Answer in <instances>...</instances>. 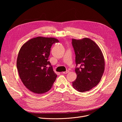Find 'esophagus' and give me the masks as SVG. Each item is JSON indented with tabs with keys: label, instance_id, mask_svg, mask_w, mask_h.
<instances>
[{
	"label": "esophagus",
	"instance_id": "1",
	"mask_svg": "<svg viewBox=\"0 0 122 122\" xmlns=\"http://www.w3.org/2000/svg\"><path fill=\"white\" fill-rule=\"evenodd\" d=\"M69 72V71H64V72H62V73L63 74H67V73H68Z\"/></svg>",
	"mask_w": 122,
	"mask_h": 122
}]
</instances>
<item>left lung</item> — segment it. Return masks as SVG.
Wrapping results in <instances>:
<instances>
[{"label": "left lung", "instance_id": "left-lung-1", "mask_svg": "<svg viewBox=\"0 0 122 122\" xmlns=\"http://www.w3.org/2000/svg\"><path fill=\"white\" fill-rule=\"evenodd\" d=\"M75 54L77 78L73 87L80 92L88 91L100 81L105 69V60L99 46L92 40L72 39Z\"/></svg>", "mask_w": 122, "mask_h": 122}]
</instances>
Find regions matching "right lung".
Segmentation results:
<instances>
[{
  "mask_svg": "<svg viewBox=\"0 0 122 122\" xmlns=\"http://www.w3.org/2000/svg\"><path fill=\"white\" fill-rule=\"evenodd\" d=\"M58 42L54 38L37 37L21 47L17 59V68L23 84L32 92L45 93L53 86L57 75L48 60L52 45Z\"/></svg>",
  "mask_w": 122,
  "mask_h": 122,
  "instance_id": "1",
  "label": "right lung"
}]
</instances>
